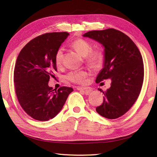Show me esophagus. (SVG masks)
<instances>
[{
    "mask_svg": "<svg viewBox=\"0 0 157 157\" xmlns=\"http://www.w3.org/2000/svg\"><path fill=\"white\" fill-rule=\"evenodd\" d=\"M77 89L78 90H82V91H85V93L86 94H89L90 93V92L92 91V88L90 87H88V86H84V87H77Z\"/></svg>",
    "mask_w": 157,
    "mask_h": 157,
    "instance_id": "obj_1",
    "label": "esophagus"
}]
</instances>
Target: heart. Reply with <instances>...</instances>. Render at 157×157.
Returning a JSON list of instances; mask_svg holds the SVG:
<instances>
[{
	"label": "heart",
	"mask_w": 157,
	"mask_h": 157,
	"mask_svg": "<svg viewBox=\"0 0 157 157\" xmlns=\"http://www.w3.org/2000/svg\"><path fill=\"white\" fill-rule=\"evenodd\" d=\"M69 46L77 51L84 58L86 64L92 68H98L102 65L103 61V54L99 50H92V45L88 41L83 39H77L70 43ZM63 58V49L60 48L56 51L55 54V63L57 65H60ZM88 73L83 70L72 71L66 75V78L70 81L82 84L85 82Z\"/></svg>",
	"instance_id": "b5f03b06"
}]
</instances>
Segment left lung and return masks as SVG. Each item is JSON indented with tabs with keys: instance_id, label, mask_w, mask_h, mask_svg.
<instances>
[{
	"instance_id": "left-lung-1",
	"label": "left lung",
	"mask_w": 157,
	"mask_h": 157,
	"mask_svg": "<svg viewBox=\"0 0 157 157\" xmlns=\"http://www.w3.org/2000/svg\"><path fill=\"white\" fill-rule=\"evenodd\" d=\"M98 42L104 48L102 69L96 83L111 78V87L103 92L102 105L96 107L101 116L115 119L125 114L138 98L144 81L143 59L130 37L114 29L92 31L83 35Z\"/></svg>"
}]
</instances>
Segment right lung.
<instances>
[{"label":"right lung","mask_w":157,"mask_h":157,"mask_svg":"<svg viewBox=\"0 0 157 157\" xmlns=\"http://www.w3.org/2000/svg\"><path fill=\"white\" fill-rule=\"evenodd\" d=\"M69 34L50 33L37 36L19 54L13 72L16 94L21 107L35 120L46 121L62 109L72 88L58 90L48 86L57 71L55 54Z\"/></svg>","instance_id":"right-lung-1"}]
</instances>
